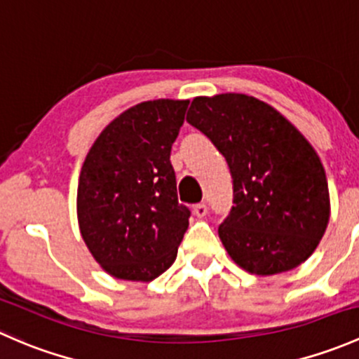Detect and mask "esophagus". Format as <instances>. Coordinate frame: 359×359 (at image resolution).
<instances>
[{
  "instance_id": "obj_1",
  "label": "esophagus",
  "mask_w": 359,
  "mask_h": 359,
  "mask_svg": "<svg viewBox=\"0 0 359 359\" xmlns=\"http://www.w3.org/2000/svg\"><path fill=\"white\" fill-rule=\"evenodd\" d=\"M194 214L197 217H204L207 216V205L205 204H197L194 205Z\"/></svg>"
}]
</instances>
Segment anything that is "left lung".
Here are the masks:
<instances>
[{"instance_id":"left-lung-1","label":"left lung","mask_w":359,"mask_h":359,"mask_svg":"<svg viewBox=\"0 0 359 359\" xmlns=\"http://www.w3.org/2000/svg\"><path fill=\"white\" fill-rule=\"evenodd\" d=\"M187 121L224 155L233 178L235 205L217 230L231 259L261 276L308 259L330 217L311 143L278 110L242 93L194 98Z\"/></svg>"}]
</instances>
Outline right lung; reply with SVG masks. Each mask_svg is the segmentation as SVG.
<instances>
[{
  "label": "right lung",
  "instance_id": "1",
  "mask_svg": "<svg viewBox=\"0 0 359 359\" xmlns=\"http://www.w3.org/2000/svg\"><path fill=\"white\" fill-rule=\"evenodd\" d=\"M190 100L131 107L95 140L81 168L77 221L109 275L150 282L172 264L190 210L178 202L171 147Z\"/></svg>",
  "mask_w": 359,
  "mask_h": 359
}]
</instances>
